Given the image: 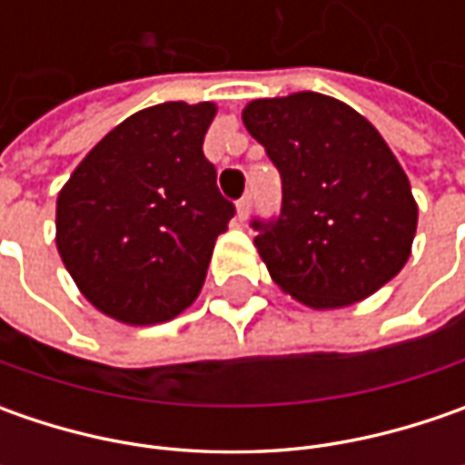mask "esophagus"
<instances>
[{"instance_id": "obj_1", "label": "esophagus", "mask_w": 465, "mask_h": 465, "mask_svg": "<svg viewBox=\"0 0 465 465\" xmlns=\"http://www.w3.org/2000/svg\"><path fill=\"white\" fill-rule=\"evenodd\" d=\"M251 206H253V199H251V196H242L241 202H238V220H248Z\"/></svg>"}]
</instances>
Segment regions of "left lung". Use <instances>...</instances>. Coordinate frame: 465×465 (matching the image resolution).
Segmentation results:
<instances>
[{
	"label": "left lung",
	"mask_w": 465,
	"mask_h": 465,
	"mask_svg": "<svg viewBox=\"0 0 465 465\" xmlns=\"http://www.w3.org/2000/svg\"><path fill=\"white\" fill-rule=\"evenodd\" d=\"M242 124L282 175L274 220H253L256 248L284 292L318 311L360 302L411 253L417 202L378 129L321 93L261 98Z\"/></svg>",
	"instance_id": "1"
}]
</instances>
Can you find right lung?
<instances>
[{
  "label": "right lung",
  "instance_id": "add662e5",
  "mask_svg": "<svg viewBox=\"0 0 465 465\" xmlns=\"http://www.w3.org/2000/svg\"><path fill=\"white\" fill-rule=\"evenodd\" d=\"M214 103H160L100 139L56 202V248L80 292L132 326L175 318L202 292L235 204L204 157Z\"/></svg>",
  "mask_w": 465,
  "mask_h": 465
}]
</instances>
